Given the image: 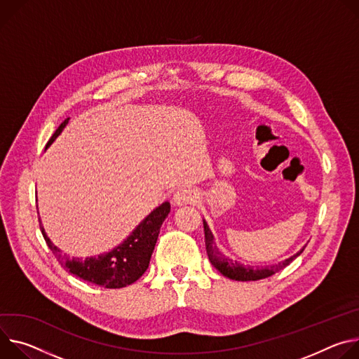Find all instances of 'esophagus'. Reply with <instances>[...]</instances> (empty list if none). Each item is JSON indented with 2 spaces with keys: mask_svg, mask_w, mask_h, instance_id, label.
Segmentation results:
<instances>
[{
  "mask_svg": "<svg viewBox=\"0 0 359 359\" xmlns=\"http://www.w3.org/2000/svg\"><path fill=\"white\" fill-rule=\"evenodd\" d=\"M174 204L175 205H187L196 200V192L191 188H180L174 195Z\"/></svg>",
  "mask_w": 359,
  "mask_h": 359,
  "instance_id": "1",
  "label": "esophagus"
}]
</instances>
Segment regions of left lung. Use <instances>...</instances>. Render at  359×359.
<instances>
[{"label": "left lung", "mask_w": 359, "mask_h": 359, "mask_svg": "<svg viewBox=\"0 0 359 359\" xmlns=\"http://www.w3.org/2000/svg\"><path fill=\"white\" fill-rule=\"evenodd\" d=\"M204 232H205V250L208 254V259L211 261V264L229 280H235V281H258V280H264V278H268L276 272H280L281 269H284L285 266H288L298 255L302 254V251L305 248H302L297 255L276 264V265H271V266H264V268H252V266H244L240 265L238 262H232L231 259H226L225 257H222L217 248L214 247V241H212V233L210 232L205 221H204Z\"/></svg>", "instance_id": "left-lung-1"}]
</instances>
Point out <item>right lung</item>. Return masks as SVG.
<instances>
[{"label":"right lung","mask_w":359,"mask_h":359,"mask_svg":"<svg viewBox=\"0 0 359 359\" xmlns=\"http://www.w3.org/2000/svg\"><path fill=\"white\" fill-rule=\"evenodd\" d=\"M67 118L65 121L57 128V131L53 134L50 141L47 142V147L60 135L65 124L68 123ZM170 203H164L159 205L156 210H154L137 228L135 231L127 238V240L112 250L111 252L94 258H86V259H69L65 254L61 252L47 236L41 221H39V228L44 235V240L53 254L55 255L57 261L71 273L76 275L81 280L104 287V288H124L127 285L134 284L137 280L142 276V273L147 271L149 265V259L154 251V247L158 240L159 228H161L164 219L170 214Z\"/></svg>","instance_id":"add662e5"}]
</instances>
